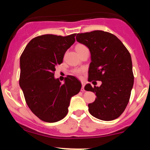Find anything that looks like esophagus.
<instances>
[{
    "label": "esophagus",
    "mask_w": 150,
    "mask_h": 150,
    "mask_svg": "<svg viewBox=\"0 0 150 150\" xmlns=\"http://www.w3.org/2000/svg\"><path fill=\"white\" fill-rule=\"evenodd\" d=\"M85 83L84 82H82V91H84L85 90Z\"/></svg>",
    "instance_id": "1"
}]
</instances>
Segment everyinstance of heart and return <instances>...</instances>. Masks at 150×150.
Segmentation results:
<instances>
[{
	"instance_id": "1",
	"label": "heart",
	"mask_w": 150,
	"mask_h": 150,
	"mask_svg": "<svg viewBox=\"0 0 150 150\" xmlns=\"http://www.w3.org/2000/svg\"><path fill=\"white\" fill-rule=\"evenodd\" d=\"M85 48L87 47H86L85 45H83V44H78V45H77L76 47H75V49H76L77 51H80V50L85 49ZM82 73H83V70L81 69H78V68H75V69H73L72 70V73H73V75H77V76H81Z\"/></svg>"
}]
</instances>
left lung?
I'll return each instance as SVG.
<instances>
[{
    "label": "left lung",
    "instance_id": "1",
    "mask_svg": "<svg viewBox=\"0 0 150 150\" xmlns=\"http://www.w3.org/2000/svg\"><path fill=\"white\" fill-rule=\"evenodd\" d=\"M76 39L91 53L88 81L100 87L85 85V89L95 93L97 98L88 104L91 115L102 120L118 118L126 108L133 86L132 60L123 44L113 34L101 30L79 33Z\"/></svg>",
    "mask_w": 150,
    "mask_h": 150
}]
</instances>
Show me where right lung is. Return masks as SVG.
<instances>
[{
	"instance_id": "add662e5",
	"label": "right lung",
	"mask_w": 150,
	"mask_h": 150,
	"mask_svg": "<svg viewBox=\"0 0 150 150\" xmlns=\"http://www.w3.org/2000/svg\"><path fill=\"white\" fill-rule=\"evenodd\" d=\"M75 36H39L28 43L20 56V86L27 106L43 121L63 119L68 112L70 99L82 87L80 81L71 75L65 77L63 84L54 78L56 66L63 63Z\"/></svg>"
}]
</instances>
